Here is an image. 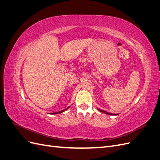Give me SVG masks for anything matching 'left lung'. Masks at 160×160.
<instances>
[{
	"mask_svg": "<svg viewBox=\"0 0 160 160\" xmlns=\"http://www.w3.org/2000/svg\"><path fill=\"white\" fill-rule=\"evenodd\" d=\"M99 111H100L101 112H103V113H105V114H108V115H117L118 114H113V113H109V112H107V111H103V110H101L100 109H98Z\"/></svg>",
	"mask_w": 160,
	"mask_h": 160,
	"instance_id": "1",
	"label": "left lung"
}]
</instances>
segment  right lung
Returning a JSON list of instances; mask_svg holds the SVG:
<instances>
[{
  "label": "right lung",
  "instance_id": "obj_1",
  "mask_svg": "<svg viewBox=\"0 0 160 160\" xmlns=\"http://www.w3.org/2000/svg\"><path fill=\"white\" fill-rule=\"evenodd\" d=\"M70 108V106H69V107L68 108H66V109H63V110H62V111H59V112H55V113H52V114H58V113H62V112H63V111H65V110H67V109H68L69 108Z\"/></svg>",
  "mask_w": 160,
  "mask_h": 160
}]
</instances>
